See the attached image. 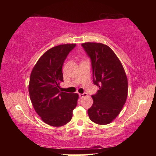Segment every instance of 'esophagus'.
<instances>
[{"label": "esophagus", "mask_w": 156, "mask_h": 156, "mask_svg": "<svg viewBox=\"0 0 156 156\" xmlns=\"http://www.w3.org/2000/svg\"><path fill=\"white\" fill-rule=\"evenodd\" d=\"M79 96H80V98H84V97H85V96H87V93L80 94H79Z\"/></svg>", "instance_id": "obj_1"}]
</instances>
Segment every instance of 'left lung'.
I'll return each instance as SVG.
<instances>
[{
	"instance_id": "left-lung-1",
	"label": "left lung",
	"mask_w": 156,
	"mask_h": 156,
	"mask_svg": "<svg viewBox=\"0 0 156 156\" xmlns=\"http://www.w3.org/2000/svg\"><path fill=\"white\" fill-rule=\"evenodd\" d=\"M82 47L91 59L94 84L100 88L91 96L94 102L88 109L89 117L98 125H107L125 104L127 78L122 63L109 47L96 43H83Z\"/></svg>"
}]
</instances>
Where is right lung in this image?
I'll use <instances>...</instances> for the list:
<instances>
[{"instance_id":"obj_1","label":"right lung","mask_w":156,"mask_h":156,"mask_svg":"<svg viewBox=\"0 0 156 156\" xmlns=\"http://www.w3.org/2000/svg\"><path fill=\"white\" fill-rule=\"evenodd\" d=\"M76 44H60L47 51L31 71L29 93L34 109L44 122L61 126L72 120L78 95L60 91L62 67Z\"/></svg>"}]
</instances>
